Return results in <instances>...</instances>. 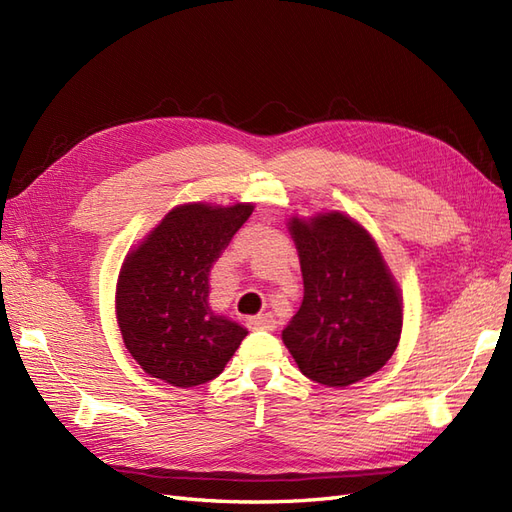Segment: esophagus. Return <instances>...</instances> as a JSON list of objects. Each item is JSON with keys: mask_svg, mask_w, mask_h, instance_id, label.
<instances>
[{"mask_svg": "<svg viewBox=\"0 0 512 512\" xmlns=\"http://www.w3.org/2000/svg\"><path fill=\"white\" fill-rule=\"evenodd\" d=\"M275 318L273 314L265 312V314H258V316H252L247 318V327H250L252 331H260V329H267V331H273L275 329Z\"/></svg>", "mask_w": 512, "mask_h": 512, "instance_id": "1", "label": "esophagus"}]
</instances>
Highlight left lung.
Listing matches in <instances>:
<instances>
[{"label":"left lung","mask_w":512,"mask_h":512,"mask_svg":"<svg viewBox=\"0 0 512 512\" xmlns=\"http://www.w3.org/2000/svg\"><path fill=\"white\" fill-rule=\"evenodd\" d=\"M303 303L282 339L301 374L324 386L361 382L391 359L404 324L395 277L369 232L339 211L288 220Z\"/></svg>","instance_id":"left-lung-1"}]
</instances>
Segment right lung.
Returning <instances> with one entry per match:
<instances>
[{
  "mask_svg": "<svg viewBox=\"0 0 512 512\" xmlns=\"http://www.w3.org/2000/svg\"><path fill=\"white\" fill-rule=\"evenodd\" d=\"M254 211L188 203L170 209L123 260L115 312L132 359L179 389L218 378L247 329L209 305V273Z\"/></svg>",
  "mask_w": 512,
  "mask_h": 512,
  "instance_id": "1",
  "label": "right lung"
}]
</instances>
